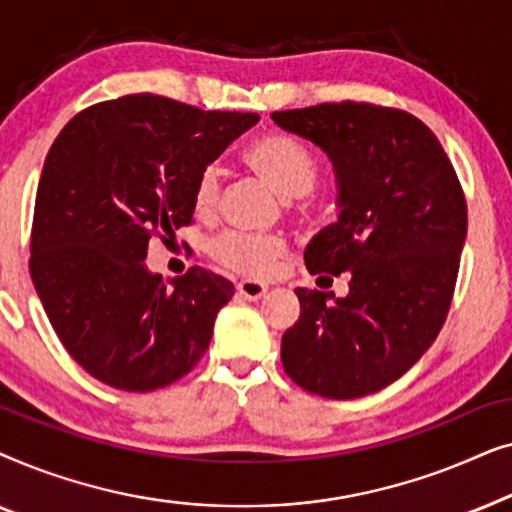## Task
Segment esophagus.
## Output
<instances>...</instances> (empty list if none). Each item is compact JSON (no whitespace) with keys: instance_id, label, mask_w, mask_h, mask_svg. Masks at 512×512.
Instances as JSON below:
<instances>
[{"instance_id":"obj_1","label":"esophagus","mask_w":512,"mask_h":512,"mask_svg":"<svg viewBox=\"0 0 512 512\" xmlns=\"http://www.w3.org/2000/svg\"><path fill=\"white\" fill-rule=\"evenodd\" d=\"M237 291H240V296L247 300H261L265 296V291H268V286L263 282H254V279H244V282L237 284Z\"/></svg>"}]
</instances>
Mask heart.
Returning <instances> with one entry per match:
<instances>
[{"mask_svg": "<svg viewBox=\"0 0 512 512\" xmlns=\"http://www.w3.org/2000/svg\"><path fill=\"white\" fill-rule=\"evenodd\" d=\"M244 163L282 198H303L317 184V158L296 137L270 132L244 149ZM219 170L202 167L193 188V209L200 216L214 212L219 202ZM289 254V242L282 235H254L228 230L212 242V256L226 268L247 277H268Z\"/></svg>", "mask_w": 512, "mask_h": 512, "instance_id": "1", "label": "heart"}]
</instances>
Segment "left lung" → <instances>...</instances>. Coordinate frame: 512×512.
Instances as JSON below:
<instances>
[{
    "label": "left lung",
    "mask_w": 512,
    "mask_h": 512,
    "mask_svg": "<svg viewBox=\"0 0 512 512\" xmlns=\"http://www.w3.org/2000/svg\"><path fill=\"white\" fill-rule=\"evenodd\" d=\"M272 121L317 144L335 170L340 214L307 244V270L349 272L345 298L296 289L284 370L324 398L375 394L422 359L450 312L468 226L457 172L436 135L401 109L326 102Z\"/></svg>",
    "instance_id": "1"
}]
</instances>
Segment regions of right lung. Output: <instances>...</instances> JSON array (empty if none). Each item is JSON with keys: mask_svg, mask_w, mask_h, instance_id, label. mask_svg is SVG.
Instances as JSON below:
<instances>
[{"mask_svg": "<svg viewBox=\"0 0 512 512\" xmlns=\"http://www.w3.org/2000/svg\"><path fill=\"white\" fill-rule=\"evenodd\" d=\"M258 114L202 111L142 93L69 121L48 151L32 221L30 272L58 338L109 387L153 391L191 373L235 286L191 268L165 282L151 237L193 221V188Z\"/></svg>", "mask_w": 512, "mask_h": 512, "instance_id": "1", "label": "right lung"}]
</instances>
